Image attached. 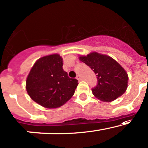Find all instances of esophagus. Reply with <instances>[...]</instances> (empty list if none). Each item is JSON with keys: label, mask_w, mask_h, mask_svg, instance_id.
<instances>
[{"label": "esophagus", "mask_w": 148, "mask_h": 148, "mask_svg": "<svg viewBox=\"0 0 148 148\" xmlns=\"http://www.w3.org/2000/svg\"><path fill=\"white\" fill-rule=\"evenodd\" d=\"M77 79H78L79 81H82V78L81 77L80 75H77Z\"/></svg>", "instance_id": "obj_1"}]
</instances>
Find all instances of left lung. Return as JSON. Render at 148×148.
<instances>
[{
	"label": "left lung",
	"mask_w": 148,
	"mask_h": 148,
	"mask_svg": "<svg viewBox=\"0 0 148 148\" xmlns=\"http://www.w3.org/2000/svg\"><path fill=\"white\" fill-rule=\"evenodd\" d=\"M97 76L98 84L92 88V94L102 101L110 102L122 95L128 87L129 77L122 67L111 57L98 53L80 56Z\"/></svg>",
	"instance_id": "8db88e82"
}]
</instances>
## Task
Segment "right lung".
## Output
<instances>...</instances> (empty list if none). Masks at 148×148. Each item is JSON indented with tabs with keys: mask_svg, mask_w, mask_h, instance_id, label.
Here are the masks:
<instances>
[{
	"mask_svg": "<svg viewBox=\"0 0 148 148\" xmlns=\"http://www.w3.org/2000/svg\"><path fill=\"white\" fill-rule=\"evenodd\" d=\"M62 66V58L58 54L36 62L26 81L27 91L34 101L44 108H57L73 96L78 81L68 77Z\"/></svg>",
	"mask_w": 148,
	"mask_h": 148,
	"instance_id": "obj_1",
	"label": "right lung"
}]
</instances>
